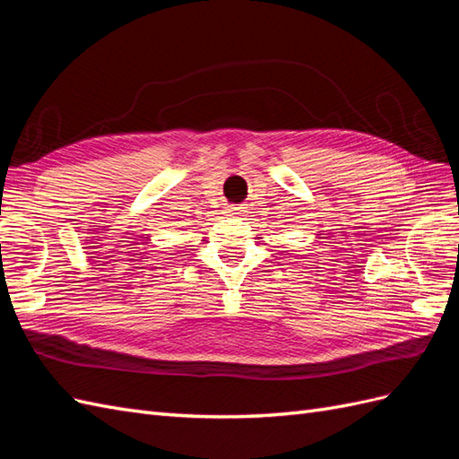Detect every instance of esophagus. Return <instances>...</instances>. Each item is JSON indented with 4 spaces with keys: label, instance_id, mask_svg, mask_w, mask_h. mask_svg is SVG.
I'll return each instance as SVG.
<instances>
[{
    "label": "esophagus",
    "instance_id": "34e87169",
    "mask_svg": "<svg viewBox=\"0 0 459 459\" xmlns=\"http://www.w3.org/2000/svg\"><path fill=\"white\" fill-rule=\"evenodd\" d=\"M228 212H230L231 216H238V214H243V208H241V206H230Z\"/></svg>",
    "mask_w": 459,
    "mask_h": 459
}]
</instances>
